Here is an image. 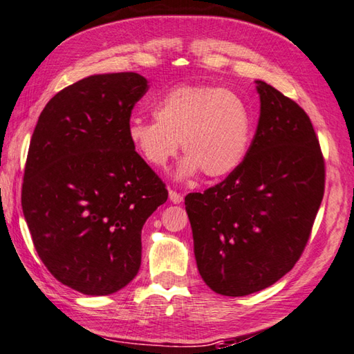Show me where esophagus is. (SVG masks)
<instances>
[{
    "label": "esophagus",
    "mask_w": 354,
    "mask_h": 354,
    "mask_svg": "<svg viewBox=\"0 0 354 354\" xmlns=\"http://www.w3.org/2000/svg\"><path fill=\"white\" fill-rule=\"evenodd\" d=\"M169 200H171L172 203L178 205V203H182V202H183V196L180 194V192H177V191H172V189H169Z\"/></svg>",
    "instance_id": "34e87169"
}]
</instances>
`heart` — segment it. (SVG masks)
Masks as SVG:
<instances>
[{"mask_svg": "<svg viewBox=\"0 0 354 354\" xmlns=\"http://www.w3.org/2000/svg\"><path fill=\"white\" fill-rule=\"evenodd\" d=\"M154 118H132L126 134L138 157L152 168H165L182 142L186 156L178 177L200 171L222 178L239 169L248 154L252 118L236 92L218 86H178L154 106Z\"/></svg>", "mask_w": 354, "mask_h": 354, "instance_id": "1", "label": "heart"}]
</instances>
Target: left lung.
Segmentation results:
<instances>
[{
    "label": "left lung",
    "instance_id": "1",
    "mask_svg": "<svg viewBox=\"0 0 354 354\" xmlns=\"http://www.w3.org/2000/svg\"><path fill=\"white\" fill-rule=\"evenodd\" d=\"M260 117L243 163L185 197L200 276L223 296H248L301 257L325 188V163L306 112L257 80Z\"/></svg>",
    "mask_w": 354,
    "mask_h": 354
}]
</instances>
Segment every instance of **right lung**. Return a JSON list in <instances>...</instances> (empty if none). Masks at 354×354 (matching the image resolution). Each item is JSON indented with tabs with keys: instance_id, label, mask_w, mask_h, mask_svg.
I'll use <instances>...</instances> for the list:
<instances>
[{
	"instance_id": "1",
	"label": "right lung",
	"mask_w": 354,
	"mask_h": 354,
	"mask_svg": "<svg viewBox=\"0 0 354 354\" xmlns=\"http://www.w3.org/2000/svg\"><path fill=\"white\" fill-rule=\"evenodd\" d=\"M148 88L136 72L80 80L49 100L30 138L24 218L46 268L83 295H112L137 276L143 225L168 198L126 134Z\"/></svg>"
}]
</instances>
